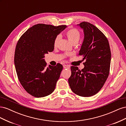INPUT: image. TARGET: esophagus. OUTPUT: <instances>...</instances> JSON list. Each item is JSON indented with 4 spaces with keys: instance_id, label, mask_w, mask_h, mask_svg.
<instances>
[{
    "instance_id": "34e87169",
    "label": "esophagus",
    "mask_w": 126,
    "mask_h": 126,
    "mask_svg": "<svg viewBox=\"0 0 126 126\" xmlns=\"http://www.w3.org/2000/svg\"><path fill=\"white\" fill-rule=\"evenodd\" d=\"M63 67L64 69H69V68H70V67L69 66L66 65V64H64Z\"/></svg>"
}]
</instances>
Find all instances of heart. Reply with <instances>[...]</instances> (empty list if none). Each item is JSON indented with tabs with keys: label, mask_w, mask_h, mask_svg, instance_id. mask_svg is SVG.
I'll return each mask as SVG.
<instances>
[{
	"label": "heart",
	"mask_w": 126,
	"mask_h": 126,
	"mask_svg": "<svg viewBox=\"0 0 126 126\" xmlns=\"http://www.w3.org/2000/svg\"><path fill=\"white\" fill-rule=\"evenodd\" d=\"M66 35L68 38V39L71 42L72 44L75 43H78V41L80 38V33L77 29L75 28H72L66 32ZM60 39V36H57L54 40V47H56L58 45V41Z\"/></svg>",
	"instance_id": "b5f03b06"
}]
</instances>
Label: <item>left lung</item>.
<instances>
[{
	"label": "left lung",
	"instance_id": "obj_1",
	"mask_svg": "<svg viewBox=\"0 0 126 126\" xmlns=\"http://www.w3.org/2000/svg\"><path fill=\"white\" fill-rule=\"evenodd\" d=\"M77 26L84 33L78 55L85 60V67L79 70L71 66L68 82L75 94L87 97L96 94L105 83L109 74L111 51L107 38L96 26L85 21Z\"/></svg>",
	"mask_w": 126,
	"mask_h": 126
}]
</instances>
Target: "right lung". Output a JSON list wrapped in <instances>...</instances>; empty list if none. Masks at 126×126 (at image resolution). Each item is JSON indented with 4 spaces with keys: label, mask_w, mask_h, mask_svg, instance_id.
Masks as SVG:
<instances>
[{
    "label": "right lung",
    "mask_w": 126,
    "mask_h": 126,
    "mask_svg": "<svg viewBox=\"0 0 126 126\" xmlns=\"http://www.w3.org/2000/svg\"><path fill=\"white\" fill-rule=\"evenodd\" d=\"M67 27L37 24L18 41L14 57L17 76L25 90L33 97L48 96L55 89L63 67L60 63L47 67L45 55L54 50L55 38Z\"/></svg>",
    "instance_id": "add662e5"
}]
</instances>
